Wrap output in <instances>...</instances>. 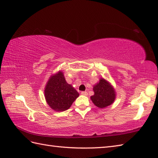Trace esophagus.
I'll list each match as a JSON object with an SVG mask.
<instances>
[{"label":"esophagus","instance_id":"obj_1","mask_svg":"<svg viewBox=\"0 0 158 158\" xmlns=\"http://www.w3.org/2000/svg\"><path fill=\"white\" fill-rule=\"evenodd\" d=\"M81 94H83V95H85V96H86L87 94H88V93H87L86 91H82V92H81Z\"/></svg>","mask_w":158,"mask_h":158}]
</instances>
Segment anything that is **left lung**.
Instances as JSON below:
<instances>
[{"mask_svg":"<svg viewBox=\"0 0 158 158\" xmlns=\"http://www.w3.org/2000/svg\"><path fill=\"white\" fill-rule=\"evenodd\" d=\"M94 95L90 99L95 106L99 108H105L114 103L115 99V92L111 84L103 78L93 86Z\"/></svg>","mask_w":158,"mask_h":158,"instance_id":"obj_1","label":"left lung"}]
</instances>
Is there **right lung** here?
Segmentation results:
<instances>
[{"mask_svg":"<svg viewBox=\"0 0 158 158\" xmlns=\"http://www.w3.org/2000/svg\"><path fill=\"white\" fill-rule=\"evenodd\" d=\"M78 96L79 93L71 85L67 83L61 71L51 76L45 86V99L55 111L67 110Z\"/></svg>","mask_w":158,"mask_h":158,"instance_id":"right-lung-1","label":"right lung"}]
</instances>
